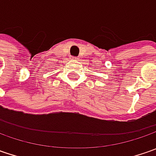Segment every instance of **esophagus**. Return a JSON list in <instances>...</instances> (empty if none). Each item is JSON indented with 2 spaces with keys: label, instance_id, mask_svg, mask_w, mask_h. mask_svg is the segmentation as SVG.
<instances>
[{
  "label": "esophagus",
  "instance_id": "esophagus-1",
  "mask_svg": "<svg viewBox=\"0 0 156 156\" xmlns=\"http://www.w3.org/2000/svg\"><path fill=\"white\" fill-rule=\"evenodd\" d=\"M72 59H73V60H74V59H75V60H76V59H78V58H76V57H72Z\"/></svg>",
  "mask_w": 156,
  "mask_h": 156
}]
</instances>
